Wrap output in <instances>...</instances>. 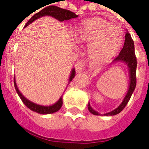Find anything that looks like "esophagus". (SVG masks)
<instances>
[{
	"instance_id": "34e87169",
	"label": "esophagus",
	"mask_w": 149,
	"mask_h": 149,
	"mask_svg": "<svg viewBox=\"0 0 149 149\" xmlns=\"http://www.w3.org/2000/svg\"><path fill=\"white\" fill-rule=\"evenodd\" d=\"M84 69H85V63L83 61H80L76 63L75 70H76L77 73H81L83 70H84Z\"/></svg>"
}]
</instances>
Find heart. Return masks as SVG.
<instances>
[{"instance_id":"obj_1","label":"heart","mask_w":149,"mask_h":149,"mask_svg":"<svg viewBox=\"0 0 149 149\" xmlns=\"http://www.w3.org/2000/svg\"><path fill=\"white\" fill-rule=\"evenodd\" d=\"M79 44H88V55L96 62L108 61L118 52L122 42V32L116 26L101 18H91L83 22L74 32Z\"/></svg>"}]
</instances>
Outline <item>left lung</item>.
Returning <instances> with one entry per match:
<instances>
[{
    "label": "left lung",
    "mask_w": 149,
    "mask_h": 149,
    "mask_svg": "<svg viewBox=\"0 0 149 149\" xmlns=\"http://www.w3.org/2000/svg\"><path fill=\"white\" fill-rule=\"evenodd\" d=\"M114 62H118V61H123L125 62L129 68V73H130V87H129L128 92L124 98L123 102L117 108H116L111 112L106 113L105 116H115V115L119 114L122 110L125 107L131 97V95L134 93L136 87V68H137V59L135 56V52H134V41L130 34L128 32L125 33V42H124L123 48L120 52L119 55L113 60ZM88 109L90 111L92 114L98 116L100 115L97 111H96L91 107L90 104L88 102Z\"/></svg>",
    "instance_id": "left-lung-1"
}]
</instances>
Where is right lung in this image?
I'll use <instances>...</instances> for the list:
<instances>
[{
    "mask_svg": "<svg viewBox=\"0 0 149 149\" xmlns=\"http://www.w3.org/2000/svg\"><path fill=\"white\" fill-rule=\"evenodd\" d=\"M45 15H49V16L53 17V18L58 19L59 21H61V22L64 20H69L70 19L78 17V15H75L74 12L70 11L68 10H65V9H61V8L56 6H47L43 8L41 11L36 13L34 15L31 17V19L27 22V24H26L24 27H27L29 24H30L32 22L36 20L37 19H38L40 17L45 16ZM74 75H75V70L73 69L71 74H70V79H69V83L74 79ZM14 84H15V90H16L18 95L19 96L22 102H24V104L28 108H29L32 111H33L35 112H38L39 114H52V113H54V112H56L57 111L61 109L63 103L62 97H61L60 99L55 104L52 105V106H41V105L36 104L34 102H32L29 100H28L26 97H24V95H22V93L18 89V87H17L16 83H15V79H14Z\"/></svg>",
    "mask_w": 149,
    "mask_h": 149,
    "instance_id": "1",
    "label": "right lung"
}]
</instances>
